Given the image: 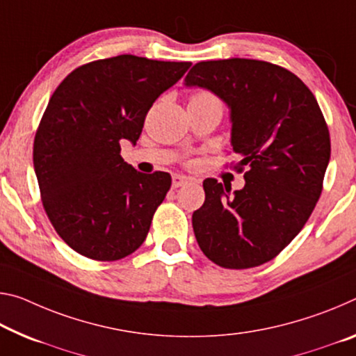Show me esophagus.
<instances>
[{
	"mask_svg": "<svg viewBox=\"0 0 356 356\" xmlns=\"http://www.w3.org/2000/svg\"><path fill=\"white\" fill-rule=\"evenodd\" d=\"M188 182H190V177L182 176V174H174L172 176V188H179Z\"/></svg>",
	"mask_w": 356,
	"mask_h": 356,
	"instance_id": "esophagus-1",
	"label": "esophagus"
}]
</instances>
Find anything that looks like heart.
<instances>
[{"label": "heart", "instance_id": "obj_1", "mask_svg": "<svg viewBox=\"0 0 356 356\" xmlns=\"http://www.w3.org/2000/svg\"><path fill=\"white\" fill-rule=\"evenodd\" d=\"M191 99H216V98L211 97V95H209V93H196Z\"/></svg>", "mask_w": 356, "mask_h": 356}]
</instances>
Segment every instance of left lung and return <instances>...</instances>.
<instances>
[{"label":"left lung","instance_id":"8db88e82","mask_svg":"<svg viewBox=\"0 0 356 356\" xmlns=\"http://www.w3.org/2000/svg\"><path fill=\"white\" fill-rule=\"evenodd\" d=\"M185 87L204 88L229 109L231 145L247 166L244 188L202 182L191 223L204 255L247 269L269 261L300 233L320 198L331 144L317 99L300 77L259 60L201 61Z\"/></svg>","mask_w":356,"mask_h":356}]
</instances>
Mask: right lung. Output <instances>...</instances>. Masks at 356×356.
Listing matches in <instances>:
<instances>
[{"label":"right lung","instance_id":"add662e5","mask_svg":"<svg viewBox=\"0 0 356 356\" xmlns=\"http://www.w3.org/2000/svg\"><path fill=\"white\" fill-rule=\"evenodd\" d=\"M191 66L118 55L79 66L50 98L33 163L54 228L81 255L114 261L145 241L171 176L143 174L120 156L152 104Z\"/></svg>","mask_w":356,"mask_h":356}]
</instances>
